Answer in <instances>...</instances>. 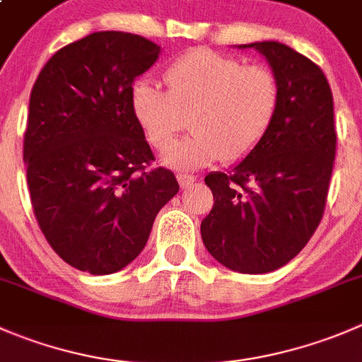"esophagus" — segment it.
<instances>
[{"label": "esophagus", "instance_id": "34e87169", "mask_svg": "<svg viewBox=\"0 0 362 362\" xmlns=\"http://www.w3.org/2000/svg\"><path fill=\"white\" fill-rule=\"evenodd\" d=\"M177 180H178V184H180L182 189H189L196 182V177H192V175L180 173V175H177Z\"/></svg>", "mask_w": 362, "mask_h": 362}]
</instances>
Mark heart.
I'll return each instance as SVG.
<instances>
[{
    "label": "heart",
    "instance_id": "1",
    "mask_svg": "<svg viewBox=\"0 0 362 362\" xmlns=\"http://www.w3.org/2000/svg\"><path fill=\"white\" fill-rule=\"evenodd\" d=\"M168 92L138 81L131 110L146 139L165 148L189 117L193 134L163 153V163L178 171L226 163L247 156L263 139L279 107V81L263 65L196 49L171 63L164 72Z\"/></svg>",
    "mask_w": 362,
    "mask_h": 362
}]
</instances>
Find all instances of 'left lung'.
Returning <instances> with one entry per match:
<instances>
[{"label":"left lung","instance_id":"obj_1","mask_svg":"<svg viewBox=\"0 0 362 362\" xmlns=\"http://www.w3.org/2000/svg\"><path fill=\"white\" fill-rule=\"evenodd\" d=\"M258 51L279 81V107L262 141L230 171L205 177L214 206L202 221L206 251L240 274L288 263L317 230L336 156L334 104L324 72L276 40Z\"/></svg>","mask_w":362,"mask_h":362}]
</instances>
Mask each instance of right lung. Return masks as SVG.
<instances>
[{
	"label": "right lung",
	"mask_w": 362,
	"mask_h": 362,
	"mask_svg": "<svg viewBox=\"0 0 362 362\" xmlns=\"http://www.w3.org/2000/svg\"><path fill=\"white\" fill-rule=\"evenodd\" d=\"M160 45L97 31L52 54L30 95L24 164L42 233L63 262L106 276L145 247L157 212L178 192L131 110L132 83Z\"/></svg>",
	"instance_id": "1"
}]
</instances>
